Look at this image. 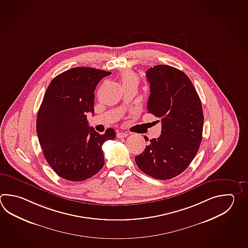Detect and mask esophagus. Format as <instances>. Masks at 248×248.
Listing matches in <instances>:
<instances>
[{
	"label": "esophagus",
	"instance_id": "1",
	"mask_svg": "<svg viewBox=\"0 0 248 248\" xmlns=\"http://www.w3.org/2000/svg\"><path fill=\"white\" fill-rule=\"evenodd\" d=\"M127 136H128V133H127V132H117V133H116V137H117L118 139H122V138H125V137Z\"/></svg>",
	"mask_w": 248,
	"mask_h": 248
}]
</instances>
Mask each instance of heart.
Returning <instances> with one entry per match:
<instances>
[{
  "label": "heart",
  "mask_w": 248,
  "mask_h": 248,
  "mask_svg": "<svg viewBox=\"0 0 248 248\" xmlns=\"http://www.w3.org/2000/svg\"><path fill=\"white\" fill-rule=\"evenodd\" d=\"M120 78H121L122 84L124 86L130 85V84L134 83V82L138 83V81H139V78H138L136 74L133 71H130V70L123 71Z\"/></svg>",
  "instance_id": "b5f03b06"
}]
</instances>
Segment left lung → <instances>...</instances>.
Returning a JSON list of instances; mask_svg holds the SVG:
<instances>
[{
	"label": "left lung",
	"mask_w": 248,
	"mask_h": 248,
	"mask_svg": "<svg viewBox=\"0 0 248 248\" xmlns=\"http://www.w3.org/2000/svg\"><path fill=\"white\" fill-rule=\"evenodd\" d=\"M147 78L150 84L147 111L161 119L162 132L150 140L135 162L148 176L166 180L186 170L197 154L202 140V106L192 81L182 71L160 64L149 68Z\"/></svg>",
	"instance_id": "1"
}]
</instances>
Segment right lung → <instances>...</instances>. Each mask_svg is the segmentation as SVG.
<instances>
[{"label": "right lung", "instance_id": "obj_1", "mask_svg": "<svg viewBox=\"0 0 248 248\" xmlns=\"http://www.w3.org/2000/svg\"><path fill=\"white\" fill-rule=\"evenodd\" d=\"M109 71L76 67L53 78L37 116L36 130L43 155L58 176L79 182L104 165L102 145L116 138L114 129L100 134L89 126L86 114H94V90Z\"/></svg>", "mask_w": 248, "mask_h": 248}]
</instances>
